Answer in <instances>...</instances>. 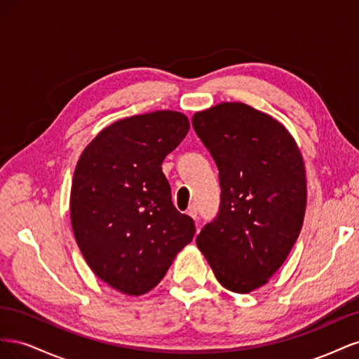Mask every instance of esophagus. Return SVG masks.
Here are the masks:
<instances>
[{"instance_id":"esophagus-1","label":"esophagus","mask_w":359,"mask_h":359,"mask_svg":"<svg viewBox=\"0 0 359 359\" xmlns=\"http://www.w3.org/2000/svg\"><path fill=\"white\" fill-rule=\"evenodd\" d=\"M187 214L191 217V219L196 220V219H198V208H196V205H190L189 210H187Z\"/></svg>"}]
</instances>
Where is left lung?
I'll return each instance as SVG.
<instances>
[{"label": "left lung", "mask_w": 359, "mask_h": 359, "mask_svg": "<svg viewBox=\"0 0 359 359\" xmlns=\"http://www.w3.org/2000/svg\"><path fill=\"white\" fill-rule=\"evenodd\" d=\"M194 132L219 168L222 201L196 244L227 290L268 283L298 240L307 205L306 166L276 118L240 102L196 112Z\"/></svg>", "instance_id": "left-lung-1"}]
</instances>
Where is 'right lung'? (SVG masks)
Returning a JSON list of instances; mask_svg holds the SVG:
<instances>
[{
    "label": "right lung",
    "mask_w": 359,
    "mask_h": 359,
    "mask_svg": "<svg viewBox=\"0 0 359 359\" xmlns=\"http://www.w3.org/2000/svg\"><path fill=\"white\" fill-rule=\"evenodd\" d=\"M189 118L156 111L119 119L86 145L74 169L70 219L93 273L126 295H144L191 243L193 219L172 203L161 172Z\"/></svg>",
    "instance_id": "obj_1"
}]
</instances>
